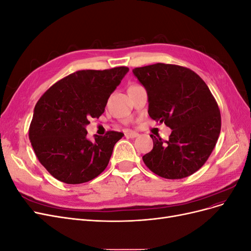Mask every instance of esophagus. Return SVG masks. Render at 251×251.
I'll list each match as a JSON object with an SVG mask.
<instances>
[{
  "label": "esophagus",
  "instance_id": "1",
  "mask_svg": "<svg viewBox=\"0 0 251 251\" xmlns=\"http://www.w3.org/2000/svg\"><path fill=\"white\" fill-rule=\"evenodd\" d=\"M125 135H126V137H128V138H136V137H138L139 134L136 132H133V131H126L125 133Z\"/></svg>",
  "mask_w": 251,
  "mask_h": 251
}]
</instances>
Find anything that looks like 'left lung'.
Wrapping results in <instances>:
<instances>
[{"mask_svg": "<svg viewBox=\"0 0 251 251\" xmlns=\"http://www.w3.org/2000/svg\"><path fill=\"white\" fill-rule=\"evenodd\" d=\"M133 73L147 90L150 117L173 130L169 140L151 135L154 147L143 162L162 178L191 176L206 162L221 131L215 97L185 67L158 63L135 68Z\"/></svg>", "mask_w": 251, "mask_h": 251, "instance_id": "8db88e82", "label": "left lung"}]
</instances>
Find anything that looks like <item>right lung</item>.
<instances>
[{
	"label": "right lung",
	"mask_w": 251,
	"mask_h": 251,
	"mask_svg": "<svg viewBox=\"0 0 251 251\" xmlns=\"http://www.w3.org/2000/svg\"><path fill=\"white\" fill-rule=\"evenodd\" d=\"M127 72V67L76 71L55 82L36 102L29 139L39 161L55 179L80 184L107 168L124 134L109 131L91 141L86 126L104 112Z\"/></svg>",
	"instance_id": "1"
}]
</instances>
